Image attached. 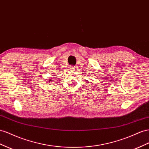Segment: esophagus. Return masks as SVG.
Segmentation results:
<instances>
[{
	"instance_id": "obj_1",
	"label": "esophagus",
	"mask_w": 149,
	"mask_h": 149,
	"mask_svg": "<svg viewBox=\"0 0 149 149\" xmlns=\"http://www.w3.org/2000/svg\"><path fill=\"white\" fill-rule=\"evenodd\" d=\"M75 68H76V67L74 66H70V69L72 70H74Z\"/></svg>"
}]
</instances>
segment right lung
I'll list each match as a JSON object with an SVG mask.
<instances>
[{"label": "right lung", "instance_id": "add662e5", "mask_svg": "<svg viewBox=\"0 0 149 149\" xmlns=\"http://www.w3.org/2000/svg\"><path fill=\"white\" fill-rule=\"evenodd\" d=\"M49 81H52V79H49ZM50 81H49V82H50Z\"/></svg>", "mask_w": 149, "mask_h": 149}]
</instances>
